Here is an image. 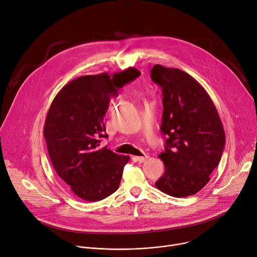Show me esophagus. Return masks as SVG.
Masks as SVG:
<instances>
[{"mask_svg":"<svg viewBox=\"0 0 257 257\" xmlns=\"http://www.w3.org/2000/svg\"><path fill=\"white\" fill-rule=\"evenodd\" d=\"M150 158V156H144V157H136L135 158V160L137 161V162H139V163H143V162H145L146 160H148Z\"/></svg>","mask_w":257,"mask_h":257,"instance_id":"1","label":"esophagus"}]
</instances>
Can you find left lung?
<instances>
[{"instance_id":"1","label":"left lung","mask_w":257,"mask_h":257,"mask_svg":"<svg viewBox=\"0 0 257 257\" xmlns=\"http://www.w3.org/2000/svg\"><path fill=\"white\" fill-rule=\"evenodd\" d=\"M153 81L163 91L162 132L168 136L164 175L156 182L162 192L187 197L200 191L221 161L225 131L206 90L186 72L155 65Z\"/></svg>"}]
</instances>
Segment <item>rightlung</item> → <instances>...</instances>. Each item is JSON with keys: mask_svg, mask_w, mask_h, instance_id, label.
<instances>
[{"mask_svg": "<svg viewBox=\"0 0 257 257\" xmlns=\"http://www.w3.org/2000/svg\"><path fill=\"white\" fill-rule=\"evenodd\" d=\"M140 74L130 67L113 76L84 75L66 84L51 103L44 127L51 162L70 191L83 200H101L119 188L130 158L100 146L107 137L103 117L111 96Z\"/></svg>", "mask_w": 257, "mask_h": 257, "instance_id": "right-lung-1", "label": "right lung"}]
</instances>
